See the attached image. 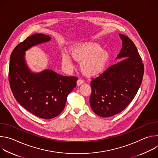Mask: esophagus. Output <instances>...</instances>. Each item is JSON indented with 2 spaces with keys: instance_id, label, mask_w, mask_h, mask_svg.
Instances as JSON below:
<instances>
[{
  "instance_id": "esophagus-1",
  "label": "esophagus",
  "mask_w": 158,
  "mask_h": 158,
  "mask_svg": "<svg viewBox=\"0 0 158 158\" xmlns=\"http://www.w3.org/2000/svg\"><path fill=\"white\" fill-rule=\"evenodd\" d=\"M84 81L81 79H78L77 81V85H81L82 84H84Z\"/></svg>"
}]
</instances>
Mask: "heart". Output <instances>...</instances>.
Returning a JSON list of instances; mask_svg holds the SVG:
<instances>
[{
    "label": "heart",
    "instance_id": "heart-1",
    "mask_svg": "<svg viewBox=\"0 0 158 158\" xmlns=\"http://www.w3.org/2000/svg\"><path fill=\"white\" fill-rule=\"evenodd\" d=\"M73 57L77 61H82L81 70L88 76H96L106 69L110 59L109 53L102 49L99 44L92 42L77 44L71 48ZM62 63L65 67H73V59L67 53L62 55Z\"/></svg>",
    "mask_w": 158,
    "mask_h": 158
}]
</instances>
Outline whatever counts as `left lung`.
<instances>
[{"label":"left lung","mask_w":158,"mask_h":158,"mask_svg":"<svg viewBox=\"0 0 158 158\" xmlns=\"http://www.w3.org/2000/svg\"><path fill=\"white\" fill-rule=\"evenodd\" d=\"M123 47L116 59H124L112 65L99 77L93 79L90 105L103 118L117 114L133 100L144 74V64L133 42L119 34Z\"/></svg>","instance_id":"left-lung-1"}]
</instances>
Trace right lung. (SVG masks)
Segmentation results:
<instances>
[{
	"instance_id": "obj_1",
	"label": "right lung",
	"mask_w": 158,
	"mask_h": 158,
	"mask_svg": "<svg viewBox=\"0 0 158 158\" xmlns=\"http://www.w3.org/2000/svg\"><path fill=\"white\" fill-rule=\"evenodd\" d=\"M42 34L29 36L13 50L9 69V81L16 101L34 115L52 119L61 113L67 96L76 86L77 77L64 76L46 69L32 73L27 65L26 51L38 44L51 40Z\"/></svg>"
}]
</instances>
